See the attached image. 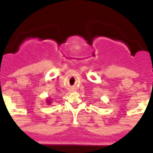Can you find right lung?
<instances>
[{
	"label": "right lung",
	"instance_id": "add662e5",
	"mask_svg": "<svg viewBox=\"0 0 153 153\" xmlns=\"http://www.w3.org/2000/svg\"><path fill=\"white\" fill-rule=\"evenodd\" d=\"M49 103H50V102H49Z\"/></svg>",
	"mask_w": 153,
	"mask_h": 153
}]
</instances>
